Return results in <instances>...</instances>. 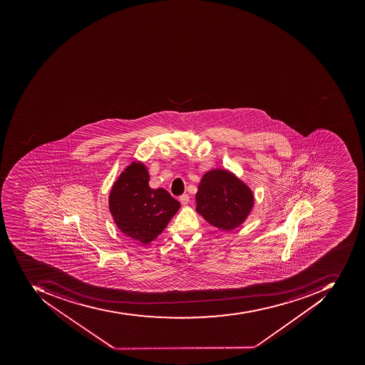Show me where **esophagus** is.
Returning <instances> with one entry per match:
<instances>
[{
	"mask_svg": "<svg viewBox=\"0 0 365 365\" xmlns=\"http://www.w3.org/2000/svg\"><path fill=\"white\" fill-rule=\"evenodd\" d=\"M190 197L187 194H182L181 197H180V202H181L182 205H186L189 203Z\"/></svg>",
	"mask_w": 365,
	"mask_h": 365,
	"instance_id": "34e87169",
	"label": "esophagus"
}]
</instances>
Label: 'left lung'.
Segmentation results:
<instances>
[{
    "label": "left lung",
    "instance_id": "1",
    "mask_svg": "<svg viewBox=\"0 0 365 365\" xmlns=\"http://www.w3.org/2000/svg\"><path fill=\"white\" fill-rule=\"evenodd\" d=\"M195 199L197 213L210 225L225 231L243 223L254 205L248 186L223 170L205 174Z\"/></svg>",
    "mask_w": 365,
    "mask_h": 365
}]
</instances>
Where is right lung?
<instances>
[{
  "instance_id": "1",
  "label": "right lung",
  "mask_w": 365,
  "mask_h": 365,
  "mask_svg": "<svg viewBox=\"0 0 365 365\" xmlns=\"http://www.w3.org/2000/svg\"><path fill=\"white\" fill-rule=\"evenodd\" d=\"M150 175L142 163H132L115 182L109 209L117 227L134 240L148 243L160 235L180 209L166 190L150 189Z\"/></svg>"
}]
</instances>
